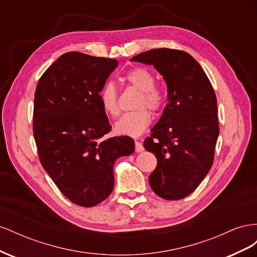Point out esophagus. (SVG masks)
<instances>
[{"label": "esophagus", "mask_w": 257, "mask_h": 257, "mask_svg": "<svg viewBox=\"0 0 257 257\" xmlns=\"http://www.w3.org/2000/svg\"><path fill=\"white\" fill-rule=\"evenodd\" d=\"M145 148L141 142H135V151L136 152H143Z\"/></svg>", "instance_id": "esophagus-1"}]
</instances>
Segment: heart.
<instances>
[{
  "instance_id": "obj_1",
  "label": "heart",
  "mask_w": 257,
  "mask_h": 257,
  "mask_svg": "<svg viewBox=\"0 0 257 257\" xmlns=\"http://www.w3.org/2000/svg\"><path fill=\"white\" fill-rule=\"evenodd\" d=\"M124 79L131 87L141 91V95L138 96L135 104V108L138 109L124 113L115 123L114 131L119 135L138 137L148 128L152 121V115L147 108L153 112L161 111L166 102V94L164 90L155 83V76L148 68L135 67L131 69L124 76ZM98 98L107 114L111 116L119 115L118 91L112 82L107 81L103 84L98 92Z\"/></svg>"
}]
</instances>
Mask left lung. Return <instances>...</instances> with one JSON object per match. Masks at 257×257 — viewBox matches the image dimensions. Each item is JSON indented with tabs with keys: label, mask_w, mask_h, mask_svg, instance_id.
Instances as JSON below:
<instances>
[{
	"label": "left lung",
	"mask_w": 257,
	"mask_h": 257,
	"mask_svg": "<svg viewBox=\"0 0 257 257\" xmlns=\"http://www.w3.org/2000/svg\"><path fill=\"white\" fill-rule=\"evenodd\" d=\"M132 61L153 65L168 91V104L144 143L158 160L150 186L164 199L184 198L213 164L220 128L212 84L198 62L182 50L152 49Z\"/></svg>",
	"instance_id": "left-lung-1"
}]
</instances>
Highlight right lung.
Returning a JSON list of instances; mask_svg holds the SVG:
<instances>
[{
  "instance_id": "add662e5",
  "label": "right lung",
  "mask_w": 257,
  "mask_h": 257,
  "mask_svg": "<svg viewBox=\"0 0 257 257\" xmlns=\"http://www.w3.org/2000/svg\"><path fill=\"white\" fill-rule=\"evenodd\" d=\"M118 61L66 52L38 80L33 134L38 158L65 197L93 207L110 195L113 164L134 152L128 136L105 138L111 131L98 92Z\"/></svg>"
}]
</instances>
